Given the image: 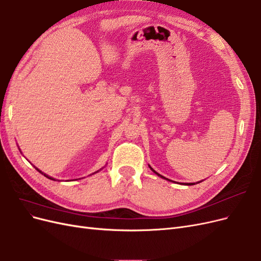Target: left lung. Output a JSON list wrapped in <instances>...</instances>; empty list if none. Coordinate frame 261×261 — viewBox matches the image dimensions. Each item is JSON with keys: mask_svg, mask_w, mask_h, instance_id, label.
Here are the masks:
<instances>
[{"mask_svg": "<svg viewBox=\"0 0 261 261\" xmlns=\"http://www.w3.org/2000/svg\"><path fill=\"white\" fill-rule=\"evenodd\" d=\"M149 168H150V169H151V170H152V171H153V172L155 173V174H156L158 176H160V177H162V178H164V179H168V178H165L164 176H162V175H160V174H158V173H156V172H155V171H154V170H153V169H152L151 167H150V165H149ZM185 185H194V183H185Z\"/></svg>", "mask_w": 261, "mask_h": 261, "instance_id": "obj_1", "label": "left lung"}]
</instances>
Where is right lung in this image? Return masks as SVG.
Masks as SVG:
<instances>
[{"label": "right lung", "instance_id": "1", "mask_svg": "<svg viewBox=\"0 0 261 261\" xmlns=\"http://www.w3.org/2000/svg\"><path fill=\"white\" fill-rule=\"evenodd\" d=\"M36 169H37V168H36ZM37 170H38V169H37ZM38 171H39V170H38ZM39 172H40V173H41V174H43V173H42L41 171H39ZM97 172H98V171H97ZM97 172H96V173H97ZM43 175H44V176H46V177H48V178H50V179H53V180H55V179H54L53 177H50V176H48V175H46V174H43Z\"/></svg>", "mask_w": 261, "mask_h": 261}]
</instances>
